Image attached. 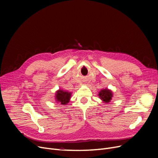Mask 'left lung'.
<instances>
[{
	"mask_svg": "<svg viewBox=\"0 0 158 158\" xmlns=\"http://www.w3.org/2000/svg\"><path fill=\"white\" fill-rule=\"evenodd\" d=\"M98 96L101 100L105 103H108L110 102L113 97V92L112 90H109L108 88L102 89V90L99 92Z\"/></svg>",
	"mask_w": 158,
	"mask_h": 158,
	"instance_id": "obj_1",
	"label": "left lung"
}]
</instances>
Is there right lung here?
<instances>
[{
    "mask_svg": "<svg viewBox=\"0 0 158 158\" xmlns=\"http://www.w3.org/2000/svg\"><path fill=\"white\" fill-rule=\"evenodd\" d=\"M71 96L72 92L63 90L62 89H59V90L56 91L55 99H56V101L57 103L66 105L70 102Z\"/></svg>",
    "mask_w": 158,
    "mask_h": 158,
    "instance_id": "right-lung-1",
    "label": "right lung"
}]
</instances>
